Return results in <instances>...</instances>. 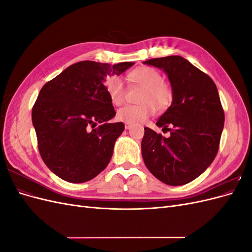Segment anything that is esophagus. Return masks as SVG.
Masks as SVG:
<instances>
[{"label": "esophagus", "mask_w": 252, "mask_h": 252, "mask_svg": "<svg viewBox=\"0 0 252 252\" xmlns=\"http://www.w3.org/2000/svg\"><path fill=\"white\" fill-rule=\"evenodd\" d=\"M131 127H132L131 124H129V123H126V124H125V128H126V129H130Z\"/></svg>", "instance_id": "34e87169"}]
</instances>
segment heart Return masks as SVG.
<instances>
[{"instance_id": "heart-1", "label": "heart", "mask_w": 252, "mask_h": 252, "mask_svg": "<svg viewBox=\"0 0 252 252\" xmlns=\"http://www.w3.org/2000/svg\"><path fill=\"white\" fill-rule=\"evenodd\" d=\"M131 84L143 87L139 105H126L118 110L117 117L125 123H142L154 116L158 109H166L172 101V90L168 84L163 82L162 74L155 68L148 66L138 67L128 73ZM106 91L113 104H123L126 97V89L122 80L113 75L105 82Z\"/></svg>"}]
</instances>
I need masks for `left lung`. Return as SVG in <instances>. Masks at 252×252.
Listing matches in <instances>:
<instances>
[{
	"label": "left lung",
	"mask_w": 252,
	"mask_h": 252,
	"mask_svg": "<svg viewBox=\"0 0 252 252\" xmlns=\"http://www.w3.org/2000/svg\"><path fill=\"white\" fill-rule=\"evenodd\" d=\"M168 75L172 103L157 122L170 131L164 138L145 127L142 156L148 170L170 186L190 183L215 159L225 114L218 88L208 74L180 56L145 61Z\"/></svg>",
	"instance_id": "8db88e82"
}]
</instances>
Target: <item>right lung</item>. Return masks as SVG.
Listing matches in <instances>:
<instances>
[{
  "label": "right lung",
  "mask_w": 252,
  "mask_h": 252,
  "mask_svg": "<svg viewBox=\"0 0 252 252\" xmlns=\"http://www.w3.org/2000/svg\"><path fill=\"white\" fill-rule=\"evenodd\" d=\"M132 65L82 61L42 87L32 107V124L41 158L59 178L74 184L87 182L110 162L125 126L108 123L116 111L104 82Z\"/></svg>",
  "instance_id": "right-lung-1"
}]
</instances>
